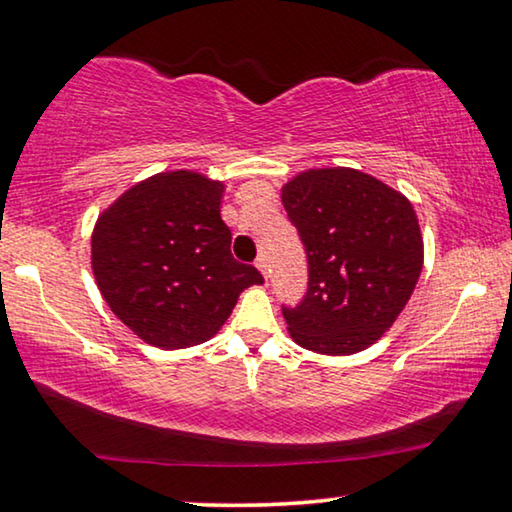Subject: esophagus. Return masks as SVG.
Returning <instances> with one entry per match:
<instances>
[{
	"label": "esophagus",
	"instance_id": "34e87169",
	"mask_svg": "<svg viewBox=\"0 0 512 512\" xmlns=\"http://www.w3.org/2000/svg\"><path fill=\"white\" fill-rule=\"evenodd\" d=\"M256 267H258V272H261L263 277L267 279V274H270V267H267V258L265 256H258L256 258Z\"/></svg>",
	"mask_w": 512,
	"mask_h": 512
}]
</instances>
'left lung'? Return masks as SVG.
<instances>
[{
	"label": "left lung",
	"instance_id": "obj_1",
	"mask_svg": "<svg viewBox=\"0 0 512 512\" xmlns=\"http://www.w3.org/2000/svg\"><path fill=\"white\" fill-rule=\"evenodd\" d=\"M281 203L309 258V290L283 309L288 334L318 355H355L380 341L410 302L423 238L410 199L350 167L306 169Z\"/></svg>",
	"mask_w": 512,
	"mask_h": 512
}]
</instances>
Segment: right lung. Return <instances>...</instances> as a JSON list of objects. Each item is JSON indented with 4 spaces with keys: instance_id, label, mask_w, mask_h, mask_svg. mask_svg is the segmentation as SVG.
Returning a JSON list of instances; mask_svg holds the SVG:
<instances>
[{
    "instance_id": "obj_1",
    "label": "right lung",
    "mask_w": 512,
    "mask_h": 512,
    "mask_svg": "<svg viewBox=\"0 0 512 512\" xmlns=\"http://www.w3.org/2000/svg\"><path fill=\"white\" fill-rule=\"evenodd\" d=\"M224 190V180L201 171H162L125 190L93 224L91 270L102 300L153 348L206 343L242 290L263 283L256 267L231 256Z\"/></svg>"
}]
</instances>
